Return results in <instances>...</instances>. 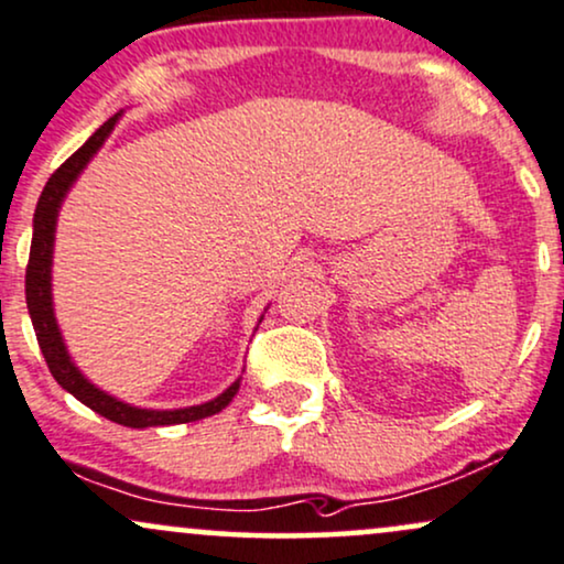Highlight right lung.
<instances>
[{"instance_id": "right-lung-1", "label": "right lung", "mask_w": 564, "mask_h": 564, "mask_svg": "<svg viewBox=\"0 0 564 564\" xmlns=\"http://www.w3.org/2000/svg\"><path fill=\"white\" fill-rule=\"evenodd\" d=\"M120 110L115 118L107 120L105 126H99L97 131L88 135V141L78 149L76 154H70L57 171L52 173V178L46 181L42 196H39L36 213H33V239H31V257L29 268H25V304H29V315L36 330L39 347L50 365V372L54 381L67 393L84 402L88 410H94L97 415L112 420V423L126 425V429H152V425H178V423H194V420L217 415L220 410H226L230 399L239 391L241 378H236L220 397L209 399L205 404L194 406H181V410H144V406H133L115 399L112 393L101 391L94 386L84 372L78 370V365L73 362V357L67 355L65 338L59 334L57 317H54V302H52V254H54V230H57V215L63 207L67 192L73 188V183L78 181V175L84 173V167L91 162L94 154L99 152L101 144L107 141V135L112 133L115 123L120 120ZM262 323V317H260Z\"/></svg>"}]
</instances>
